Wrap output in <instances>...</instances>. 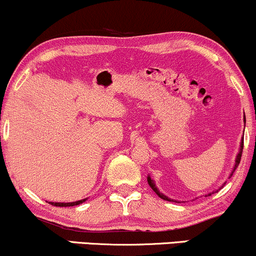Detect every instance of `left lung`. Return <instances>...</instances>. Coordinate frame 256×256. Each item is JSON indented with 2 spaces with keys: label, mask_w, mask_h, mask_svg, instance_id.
<instances>
[{
  "label": "left lung",
  "mask_w": 256,
  "mask_h": 256,
  "mask_svg": "<svg viewBox=\"0 0 256 256\" xmlns=\"http://www.w3.org/2000/svg\"><path fill=\"white\" fill-rule=\"evenodd\" d=\"M244 122H246V116H244ZM242 152H243V140H242V143H240V153H238V156H237V159H236V165H234V168H233V171H232V174L231 175H230V178H231V176L233 175V172H234V170L237 169V166L238 165H240V156H242ZM148 184H150V187L152 188V190H154V192L156 193V194H158L160 198L162 199H164V200H169V202H174L172 199H170V198H168L166 196H164L162 194V193H160L159 190H158V188L156 187V184H154V182L150 180V178H148ZM214 193V192H212ZM212 193H210V194H208V196H212ZM176 202V200H175Z\"/></svg>",
  "instance_id": "8db88e82"
}]
</instances>
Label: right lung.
Segmentation results:
<instances>
[{
    "mask_svg": "<svg viewBox=\"0 0 256 256\" xmlns=\"http://www.w3.org/2000/svg\"><path fill=\"white\" fill-rule=\"evenodd\" d=\"M82 202H85V199H84V200L72 202V203H52V202H50V204H52V206H78V204H81Z\"/></svg>",
    "mask_w": 256,
    "mask_h": 256,
    "instance_id": "obj_1",
    "label": "right lung"
}]
</instances>
